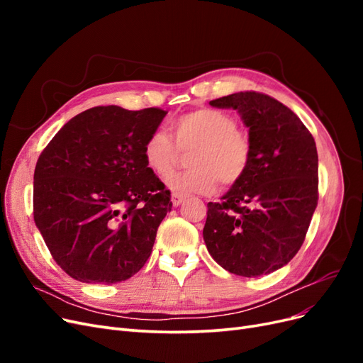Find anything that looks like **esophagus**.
Listing matches in <instances>:
<instances>
[{"label":"esophagus","mask_w":363,"mask_h":363,"mask_svg":"<svg viewBox=\"0 0 363 363\" xmlns=\"http://www.w3.org/2000/svg\"><path fill=\"white\" fill-rule=\"evenodd\" d=\"M183 200H184V195H182V194H172V196H171V201H172V206H180L182 203H183Z\"/></svg>","instance_id":"obj_1"}]
</instances>
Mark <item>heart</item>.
<instances>
[{
    "mask_svg": "<svg viewBox=\"0 0 363 363\" xmlns=\"http://www.w3.org/2000/svg\"><path fill=\"white\" fill-rule=\"evenodd\" d=\"M171 138L156 130L144 142L142 156L147 168L167 177L180 159V151H191L188 171L171 174L167 184L175 194H211L218 182L233 186L247 174L252 145L247 131L238 127L236 118L212 107L196 108L171 124Z\"/></svg>",
    "mask_w": 363,
    "mask_h": 363,
    "instance_id": "heart-1",
    "label": "heart"
}]
</instances>
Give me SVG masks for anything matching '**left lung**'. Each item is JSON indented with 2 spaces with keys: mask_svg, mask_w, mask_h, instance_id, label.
Here are the masks:
<instances>
[{
  "mask_svg": "<svg viewBox=\"0 0 363 363\" xmlns=\"http://www.w3.org/2000/svg\"><path fill=\"white\" fill-rule=\"evenodd\" d=\"M235 108L250 128L251 163L219 203L207 204L203 238L228 272L265 276L301 248L318 204L315 139L289 107L267 94L238 92L211 101Z\"/></svg>",
  "mask_w": 363,
  "mask_h": 363,
  "instance_id": "obj_1",
  "label": "left lung"
}]
</instances>
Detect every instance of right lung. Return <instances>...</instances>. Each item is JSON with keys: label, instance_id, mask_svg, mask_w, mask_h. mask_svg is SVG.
<instances>
[{"label": "right lung", "instance_id": "add662e5", "mask_svg": "<svg viewBox=\"0 0 363 363\" xmlns=\"http://www.w3.org/2000/svg\"><path fill=\"white\" fill-rule=\"evenodd\" d=\"M167 113L159 107L87 108L40 152L33 216L52 259L72 279L124 281L148 260L172 201L142 148Z\"/></svg>", "mask_w": 363, "mask_h": 363}]
</instances>
